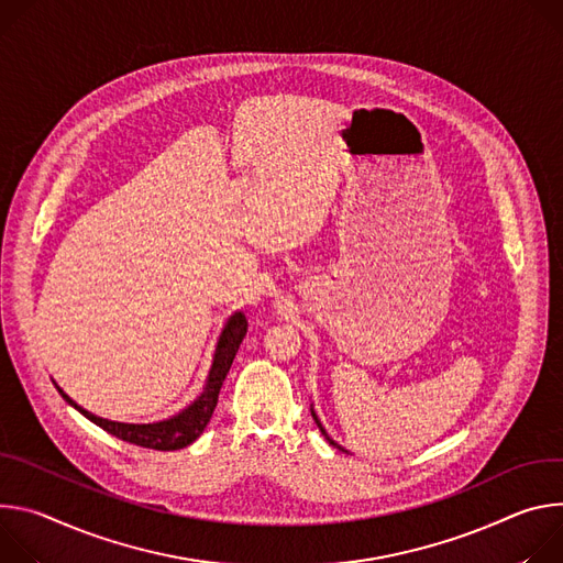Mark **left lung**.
Masks as SVG:
<instances>
[{
    "mask_svg": "<svg viewBox=\"0 0 563 563\" xmlns=\"http://www.w3.org/2000/svg\"><path fill=\"white\" fill-rule=\"evenodd\" d=\"M310 413H313V420H316V422H318V427H320V431H322V433H324V439H327V441H329V443H331V445H333V448H338V450H342V452H346V450H344V448H342V445H338V443H335V441H333V439H331V435H329V431H327V429H324V424H322V422H320V418H318V413H316V409H313V405H310ZM346 454H349V452H346Z\"/></svg>",
    "mask_w": 563,
    "mask_h": 563,
    "instance_id": "left-lung-1",
    "label": "left lung"
}]
</instances>
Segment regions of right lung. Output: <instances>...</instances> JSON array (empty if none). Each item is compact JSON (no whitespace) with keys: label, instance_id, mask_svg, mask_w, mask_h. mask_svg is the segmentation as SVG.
Instances as JSON below:
<instances>
[{"label":"right lung","instance_id":"right-lung-1","mask_svg":"<svg viewBox=\"0 0 563 563\" xmlns=\"http://www.w3.org/2000/svg\"><path fill=\"white\" fill-rule=\"evenodd\" d=\"M245 331H247V322H245L243 310H234V313L225 320L221 335L217 340L212 364H210L201 396H197L195 402H190L183 411H178L176 416H172L167 420L147 422V424L107 420V418H100V416L87 411L85 407H80L74 398H69L65 391H62V387L57 383H53V385L59 391V396L65 398L74 409H78L85 418H89L91 422H96L98 427H102L104 431H109L120 441H128L132 445H141L147 450H161V452L183 450L187 445H192L203 433V429L208 427V422L214 413L217 400H219L221 385H223L228 371L232 366V360L245 338Z\"/></svg>","mask_w":563,"mask_h":563}]
</instances>
